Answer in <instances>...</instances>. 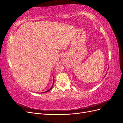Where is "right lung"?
Masks as SVG:
<instances>
[{
    "label": "right lung",
    "mask_w": 123,
    "mask_h": 123,
    "mask_svg": "<svg viewBox=\"0 0 123 123\" xmlns=\"http://www.w3.org/2000/svg\"><path fill=\"white\" fill-rule=\"evenodd\" d=\"M54 77H53V85H52V87H51V88L50 89H49V90H47V91H45V92H44L43 93H46V92H48V91H49L50 90H51L52 89V88H53V85H54Z\"/></svg>",
    "instance_id": "right-lung-1"
}]
</instances>
